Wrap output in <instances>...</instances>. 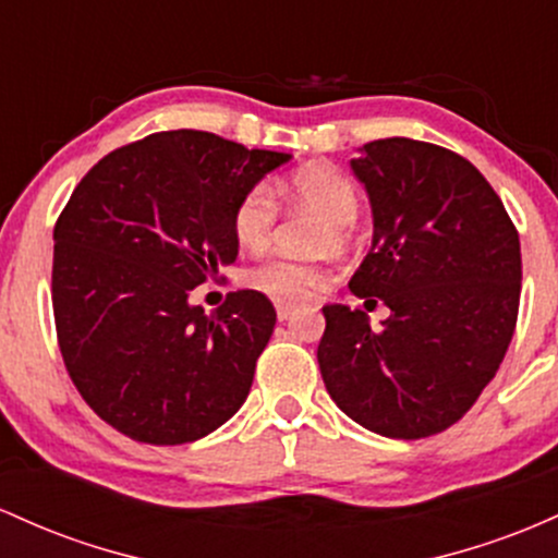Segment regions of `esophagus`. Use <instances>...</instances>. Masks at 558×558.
I'll return each mask as SVG.
<instances>
[{"label": "esophagus", "instance_id": "obj_1", "mask_svg": "<svg viewBox=\"0 0 558 558\" xmlns=\"http://www.w3.org/2000/svg\"><path fill=\"white\" fill-rule=\"evenodd\" d=\"M295 311H298V305L279 303L277 305V318H279V322H287V318H290V316H295Z\"/></svg>", "mask_w": 558, "mask_h": 558}]
</instances>
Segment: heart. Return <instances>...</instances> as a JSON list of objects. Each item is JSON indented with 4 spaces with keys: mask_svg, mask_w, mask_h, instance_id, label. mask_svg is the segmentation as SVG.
Returning <instances> with one entry per match:
<instances>
[{
    "mask_svg": "<svg viewBox=\"0 0 558 558\" xmlns=\"http://www.w3.org/2000/svg\"><path fill=\"white\" fill-rule=\"evenodd\" d=\"M284 192L329 223L335 245L345 242L348 227H353L359 218V195L340 171L329 166H305L292 173ZM274 223H277V199L266 184H258L240 199L231 227L242 247L260 250L271 240ZM324 281L327 274L322 268L292 260L287 255H271L247 271V284L274 300H305L322 290Z\"/></svg>",
    "mask_w": 558,
    "mask_h": 558,
    "instance_id": "heart-1",
    "label": "heart"
}]
</instances>
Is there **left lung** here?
<instances>
[{
	"instance_id": "8db88e82",
	"label": "left lung",
	"mask_w": 558,
	"mask_h": 558,
	"mask_svg": "<svg viewBox=\"0 0 558 558\" xmlns=\"http://www.w3.org/2000/svg\"><path fill=\"white\" fill-rule=\"evenodd\" d=\"M350 171L372 205V247L350 279L390 316L324 305L318 368L331 400L398 440L459 422L496 377L517 327L519 234L485 177L446 147L377 140Z\"/></svg>"
}]
</instances>
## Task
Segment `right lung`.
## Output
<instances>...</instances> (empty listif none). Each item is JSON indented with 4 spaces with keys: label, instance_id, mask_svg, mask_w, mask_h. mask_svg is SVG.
I'll return each mask as SVG.
<instances>
[{
    "label": "right lung",
    "instance_id": "obj_1",
    "mask_svg": "<svg viewBox=\"0 0 558 558\" xmlns=\"http://www.w3.org/2000/svg\"><path fill=\"white\" fill-rule=\"evenodd\" d=\"M292 155L208 131H160L105 155L54 227L60 353L94 414L131 440L181 446L245 403L277 311L255 290L205 313L192 290L240 253L234 210Z\"/></svg>",
    "mask_w": 558,
    "mask_h": 558
}]
</instances>
